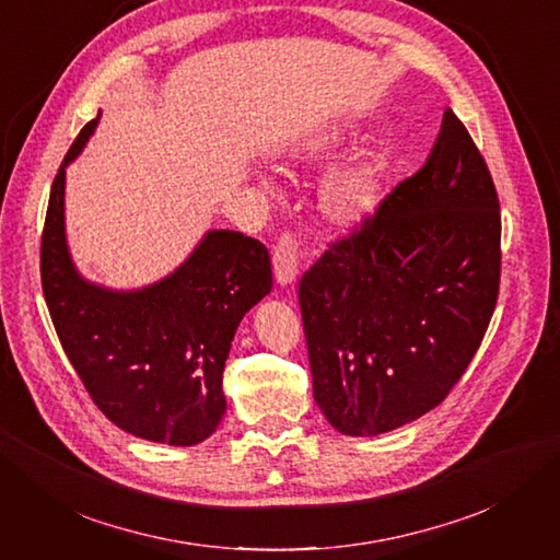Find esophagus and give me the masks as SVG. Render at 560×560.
<instances>
[{
	"mask_svg": "<svg viewBox=\"0 0 560 560\" xmlns=\"http://www.w3.org/2000/svg\"><path fill=\"white\" fill-rule=\"evenodd\" d=\"M273 273L280 287L294 284L299 276V245L290 233H282L273 247Z\"/></svg>",
	"mask_w": 560,
	"mask_h": 560,
	"instance_id": "1",
	"label": "esophagus"
}]
</instances>
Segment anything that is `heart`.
Returning <instances> with one entry per match:
<instances>
[{"label": "heart", "mask_w": 560, "mask_h": 560, "mask_svg": "<svg viewBox=\"0 0 560 560\" xmlns=\"http://www.w3.org/2000/svg\"><path fill=\"white\" fill-rule=\"evenodd\" d=\"M329 142H315L311 156H319ZM381 202V165L376 159L362 156L338 167L325 182L319 194V208L334 226L354 229L376 212Z\"/></svg>", "instance_id": "1"}]
</instances>
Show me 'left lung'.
Listing matches in <instances>:
<instances>
[{
	"label": "left lung",
	"instance_id": "8db88e82",
	"mask_svg": "<svg viewBox=\"0 0 560 560\" xmlns=\"http://www.w3.org/2000/svg\"><path fill=\"white\" fill-rule=\"evenodd\" d=\"M498 290V191L446 109L425 165L301 278L322 413L341 434L376 436L432 411L477 354Z\"/></svg>",
	"mask_w": 560,
	"mask_h": 560
}]
</instances>
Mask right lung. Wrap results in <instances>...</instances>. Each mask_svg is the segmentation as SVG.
I'll return each mask as SVG.
<instances>
[{
    "mask_svg": "<svg viewBox=\"0 0 560 560\" xmlns=\"http://www.w3.org/2000/svg\"><path fill=\"white\" fill-rule=\"evenodd\" d=\"M81 128L50 186L42 233V287L72 366L116 428L147 442H206L226 411L231 341L273 287L264 243L212 229L171 276L132 292L89 282L65 238V167L86 147Z\"/></svg>",
    "mask_w": 560,
    "mask_h": 560,
    "instance_id": "right-lung-1",
    "label": "right lung"
}]
</instances>
